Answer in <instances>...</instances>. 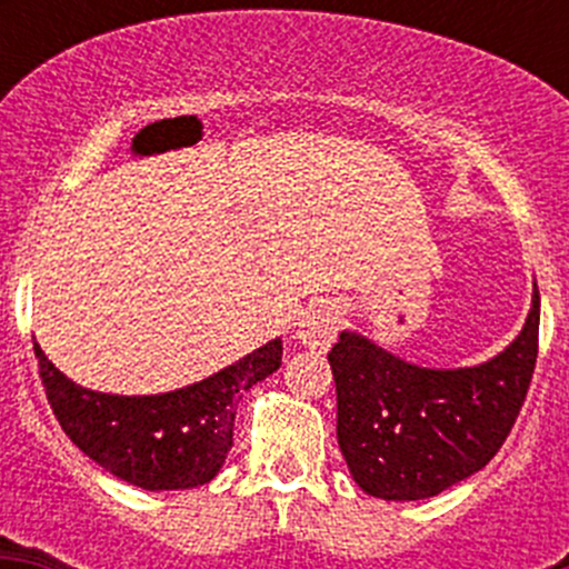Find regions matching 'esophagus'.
Returning a JSON list of instances; mask_svg holds the SVG:
<instances>
[{"instance_id": "34e87169", "label": "esophagus", "mask_w": 569, "mask_h": 569, "mask_svg": "<svg viewBox=\"0 0 569 569\" xmlns=\"http://www.w3.org/2000/svg\"><path fill=\"white\" fill-rule=\"evenodd\" d=\"M338 330H341V317H338L336 306L332 302H317L306 311V317L300 321V330L297 338L306 343L308 349H327L336 341Z\"/></svg>"}]
</instances>
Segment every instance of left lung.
Returning a JSON list of instances; mask_svg holds the SVG:
<instances>
[{
	"label": "left lung",
	"instance_id": "left-lung-1",
	"mask_svg": "<svg viewBox=\"0 0 569 569\" xmlns=\"http://www.w3.org/2000/svg\"><path fill=\"white\" fill-rule=\"evenodd\" d=\"M539 349V289L523 332L490 363L435 371L369 338L341 332L330 349L338 446L369 496L418 501L485 468L512 432Z\"/></svg>",
	"mask_w": 569,
	"mask_h": 569
}]
</instances>
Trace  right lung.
<instances>
[{"mask_svg":"<svg viewBox=\"0 0 569 569\" xmlns=\"http://www.w3.org/2000/svg\"><path fill=\"white\" fill-rule=\"evenodd\" d=\"M274 338L239 363L181 391L109 396L68 380L36 341L46 399L62 432L101 468L142 490H189L217 476L233 446L244 391L280 369Z\"/></svg>","mask_w":569,"mask_h":569,"instance_id":"obj_1","label":"right lung"}]
</instances>
